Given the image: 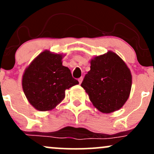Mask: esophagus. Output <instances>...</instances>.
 I'll return each instance as SVG.
<instances>
[{
  "mask_svg": "<svg viewBox=\"0 0 154 154\" xmlns=\"http://www.w3.org/2000/svg\"><path fill=\"white\" fill-rule=\"evenodd\" d=\"M82 79H83V78H82V77H79V78L78 79V81H79V84H81V83H82Z\"/></svg>",
  "mask_w": 154,
  "mask_h": 154,
  "instance_id": "34e87169",
  "label": "esophagus"
}]
</instances>
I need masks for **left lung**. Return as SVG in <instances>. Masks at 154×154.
<instances>
[{
	"label": "left lung",
	"instance_id": "8db88e82",
	"mask_svg": "<svg viewBox=\"0 0 154 154\" xmlns=\"http://www.w3.org/2000/svg\"><path fill=\"white\" fill-rule=\"evenodd\" d=\"M91 64L81 86L93 106L103 113L122 107L132 86V75L126 63L115 53L109 51L95 57Z\"/></svg>",
	"mask_w": 154,
	"mask_h": 154
}]
</instances>
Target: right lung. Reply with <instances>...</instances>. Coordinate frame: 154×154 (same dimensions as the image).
<instances>
[{"label": "right lung", "mask_w": 154, "mask_h": 154, "mask_svg": "<svg viewBox=\"0 0 154 154\" xmlns=\"http://www.w3.org/2000/svg\"><path fill=\"white\" fill-rule=\"evenodd\" d=\"M62 56L43 51L26 69L22 88L29 102L39 111L51 110L65 97V91L79 82L68 67L62 65Z\"/></svg>", "instance_id": "obj_1"}]
</instances>
